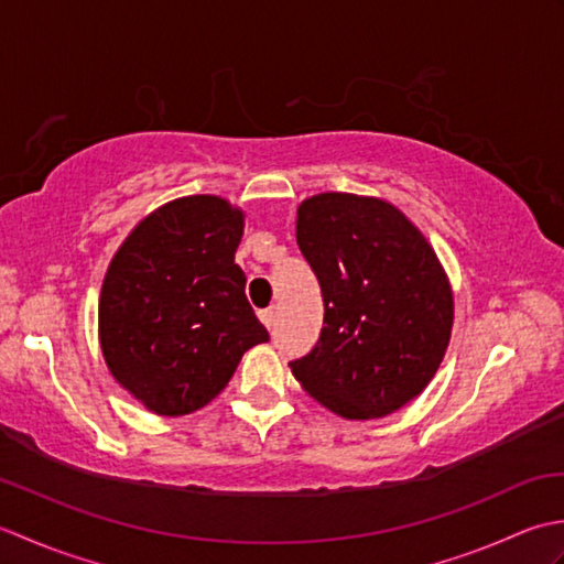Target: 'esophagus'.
<instances>
[{
    "mask_svg": "<svg viewBox=\"0 0 564 564\" xmlns=\"http://www.w3.org/2000/svg\"><path fill=\"white\" fill-rule=\"evenodd\" d=\"M259 319L263 322V327H267V329L271 332V329H273V325H275V307L261 310V313H259Z\"/></svg>",
    "mask_w": 564,
    "mask_h": 564,
    "instance_id": "esophagus-1",
    "label": "esophagus"
}]
</instances>
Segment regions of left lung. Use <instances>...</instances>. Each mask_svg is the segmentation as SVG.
I'll list each match as a JSON object with an SVG mask.
<instances>
[{
	"label": "left lung",
	"mask_w": 564,
	"mask_h": 564,
	"mask_svg": "<svg viewBox=\"0 0 564 564\" xmlns=\"http://www.w3.org/2000/svg\"><path fill=\"white\" fill-rule=\"evenodd\" d=\"M295 239L325 322L291 361L310 398L344 419L402 410L436 376L453 329V289L434 247L392 203L327 191L297 206Z\"/></svg>",
	"instance_id": "8db88e82"
}]
</instances>
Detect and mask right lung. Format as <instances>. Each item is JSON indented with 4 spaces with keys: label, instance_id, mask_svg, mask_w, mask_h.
I'll use <instances>...</instances> for the list:
<instances>
[{
    "label": "right lung",
    "instance_id": "1",
    "mask_svg": "<svg viewBox=\"0 0 564 564\" xmlns=\"http://www.w3.org/2000/svg\"><path fill=\"white\" fill-rule=\"evenodd\" d=\"M242 232L245 210L230 200L184 196L142 218L113 254L99 295V344L113 380L145 410H200L245 351L269 341L235 263Z\"/></svg>",
    "mask_w": 564,
    "mask_h": 564
}]
</instances>
